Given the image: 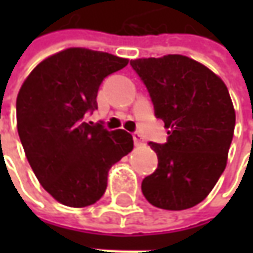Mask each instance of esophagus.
Here are the masks:
<instances>
[{
    "instance_id": "34e87169",
    "label": "esophagus",
    "mask_w": 253,
    "mask_h": 253,
    "mask_svg": "<svg viewBox=\"0 0 253 253\" xmlns=\"http://www.w3.org/2000/svg\"><path fill=\"white\" fill-rule=\"evenodd\" d=\"M132 136H133V143H135L136 146H141V145H143V138H142L139 133H133Z\"/></svg>"
}]
</instances>
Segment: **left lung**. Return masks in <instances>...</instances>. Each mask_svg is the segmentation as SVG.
Masks as SVG:
<instances>
[{
    "label": "left lung",
    "mask_w": 253,
    "mask_h": 253,
    "mask_svg": "<svg viewBox=\"0 0 253 253\" xmlns=\"http://www.w3.org/2000/svg\"><path fill=\"white\" fill-rule=\"evenodd\" d=\"M151 94L168 142H151L158 169L142 181V193L158 209L197 206L227 166L235 128L228 88L209 67L183 54L131 60Z\"/></svg>",
    "instance_id": "8db88e82"
}]
</instances>
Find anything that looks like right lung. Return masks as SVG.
<instances>
[{"label": "right lung", "instance_id": "right-lung-1", "mask_svg": "<svg viewBox=\"0 0 253 253\" xmlns=\"http://www.w3.org/2000/svg\"><path fill=\"white\" fill-rule=\"evenodd\" d=\"M128 59L85 47L46 57L25 79L16 97V128L39 183L67 207L101 199L108 170L133 148L131 133L83 121L97 110V92Z\"/></svg>", "mask_w": 253, "mask_h": 253}]
</instances>
